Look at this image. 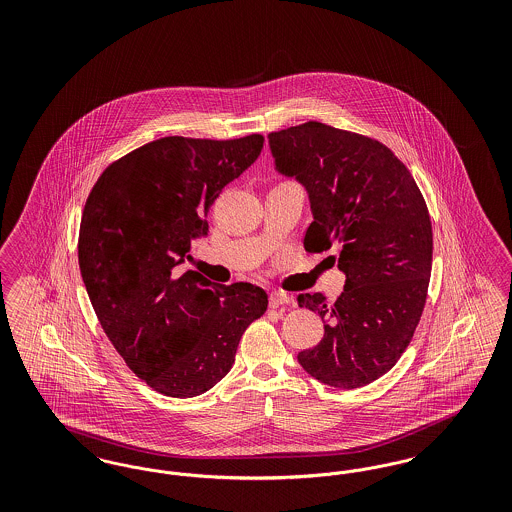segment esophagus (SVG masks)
I'll return each instance as SVG.
<instances>
[{
  "mask_svg": "<svg viewBox=\"0 0 512 512\" xmlns=\"http://www.w3.org/2000/svg\"><path fill=\"white\" fill-rule=\"evenodd\" d=\"M290 303H292V297L288 293L272 292L268 295V305L272 309H278V307H284V305H290Z\"/></svg>",
  "mask_w": 512,
  "mask_h": 512,
  "instance_id": "34e87169",
  "label": "esophagus"
}]
</instances>
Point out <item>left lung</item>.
I'll list each match as a JSON object with an SVG mask.
<instances>
[{
    "label": "left lung",
    "instance_id": "8db88e82",
    "mask_svg": "<svg viewBox=\"0 0 512 512\" xmlns=\"http://www.w3.org/2000/svg\"><path fill=\"white\" fill-rule=\"evenodd\" d=\"M274 169L309 195L305 249H332L345 274L336 303L299 293L324 338L297 355L318 382L355 390L384 376L413 338L432 272L426 201L393 151L361 134L309 121L268 134Z\"/></svg>",
    "mask_w": 512,
    "mask_h": 512
}]
</instances>
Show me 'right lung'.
Masks as SVG:
<instances>
[{"label":"right lung","mask_w":512,"mask_h":512,"mask_svg":"<svg viewBox=\"0 0 512 512\" xmlns=\"http://www.w3.org/2000/svg\"><path fill=\"white\" fill-rule=\"evenodd\" d=\"M265 138L169 136L99 176L82 211L78 265L107 338L128 368L169 397L211 390L234 365L245 328L265 315V290L180 274L222 188L251 167Z\"/></svg>","instance_id":"add662e5"}]
</instances>
